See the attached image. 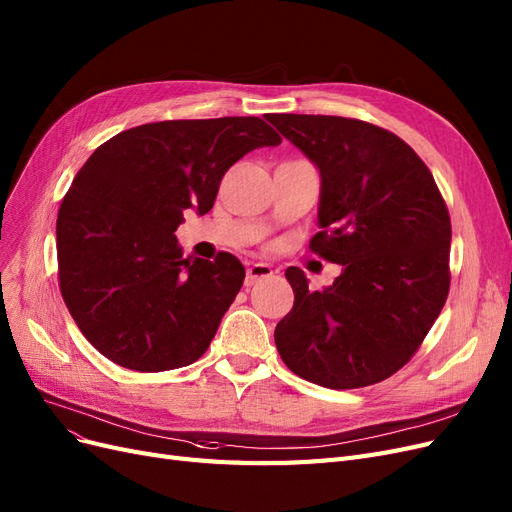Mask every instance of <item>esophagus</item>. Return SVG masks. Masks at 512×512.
I'll use <instances>...</instances> for the list:
<instances>
[{
    "label": "esophagus",
    "mask_w": 512,
    "mask_h": 512,
    "mask_svg": "<svg viewBox=\"0 0 512 512\" xmlns=\"http://www.w3.org/2000/svg\"><path fill=\"white\" fill-rule=\"evenodd\" d=\"M271 275H273L271 264H264V262L248 264V273H245V286H254L260 279L271 277Z\"/></svg>",
    "instance_id": "34e87169"
}]
</instances>
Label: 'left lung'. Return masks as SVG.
Returning <instances> with one entry per match:
<instances>
[{"label": "left lung", "instance_id": "8db88e82", "mask_svg": "<svg viewBox=\"0 0 512 512\" xmlns=\"http://www.w3.org/2000/svg\"><path fill=\"white\" fill-rule=\"evenodd\" d=\"M271 125L320 169L309 248L343 267L322 292L286 269L294 307L275 328L294 375L330 390L392 377L449 294L451 220L426 163L402 139L343 116L273 114Z\"/></svg>", "mask_w": 512, "mask_h": 512}]
</instances>
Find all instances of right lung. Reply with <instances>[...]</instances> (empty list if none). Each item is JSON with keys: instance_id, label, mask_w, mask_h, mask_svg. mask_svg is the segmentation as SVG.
Wrapping results in <instances>:
<instances>
[{"instance_id": "right-lung-1", "label": "right lung", "mask_w": 512, "mask_h": 512, "mask_svg": "<svg viewBox=\"0 0 512 512\" xmlns=\"http://www.w3.org/2000/svg\"><path fill=\"white\" fill-rule=\"evenodd\" d=\"M256 116L163 120L101 144L57 216L59 286L99 354L137 373L197 362L243 286V264L184 258L173 233L186 209L214 207L241 156L279 146Z\"/></svg>"}]
</instances>
